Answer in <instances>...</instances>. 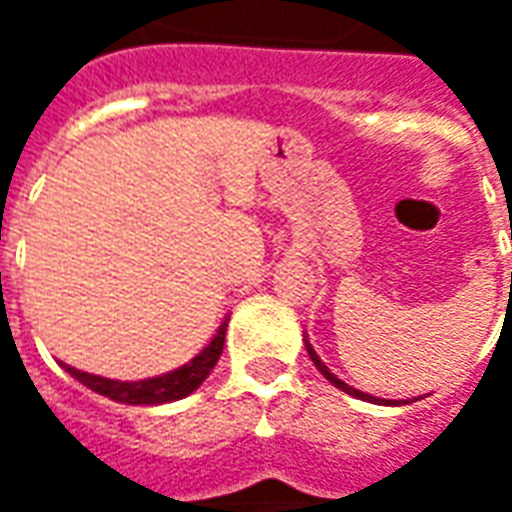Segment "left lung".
<instances>
[{"mask_svg":"<svg viewBox=\"0 0 512 512\" xmlns=\"http://www.w3.org/2000/svg\"><path fill=\"white\" fill-rule=\"evenodd\" d=\"M304 345H307V354H310V359H312V362H315V367L321 370V376L326 378V381H332V384L337 386V389H343V392H348V395L359 397V400H370V403H384V406H395L392 400H381V397L365 395V392H359V389H354V386H348V384H345V381H340V378L334 376V373H332V370H329V367L323 365L321 356L315 354V348H312V345H310V340H304Z\"/></svg>","mask_w":512,"mask_h":512,"instance_id":"obj_1","label":"left lung"}]
</instances>
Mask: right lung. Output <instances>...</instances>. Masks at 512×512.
<instances>
[{
  "label": "right lung",
  "instance_id": "1",
  "mask_svg": "<svg viewBox=\"0 0 512 512\" xmlns=\"http://www.w3.org/2000/svg\"><path fill=\"white\" fill-rule=\"evenodd\" d=\"M224 332H227V321L219 326V332L213 334V340L191 362H186L172 373L164 376L145 378V381H115V378L93 376V373H82L71 365H62L71 373L76 381H82L87 389H93L98 395L109 397L115 403H126V406H161V403H172L180 397L191 395L197 386L211 376V370L219 362L224 348Z\"/></svg>",
  "mask_w": 512,
  "mask_h": 512
}]
</instances>
